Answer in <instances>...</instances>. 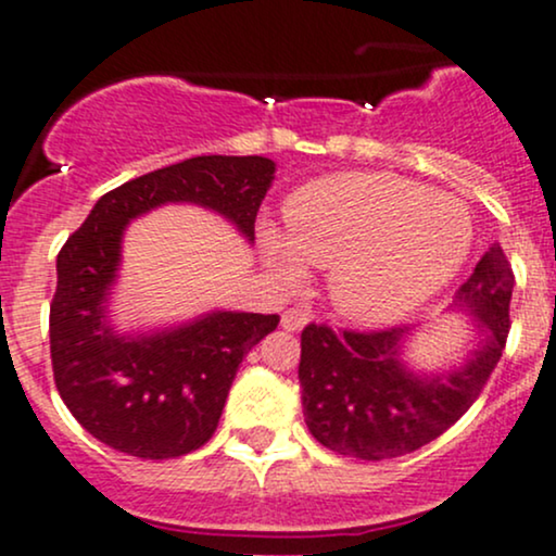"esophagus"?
<instances>
[{"label": "esophagus", "mask_w": 556, "mask_h": 556, "mask_svg": "<svg viewBox=\"0 0 556 556\" xmlns=\"http://www.w3.org/2000/svg\"><path fill=\"white\" fill-rule=\"evenodd\" d=\"M308 321H311V316L305 314V311H300V308H290V311H285V314H282V329L285 331H300Z\"/></svg>", "instance_id": "1"}]
</instances>
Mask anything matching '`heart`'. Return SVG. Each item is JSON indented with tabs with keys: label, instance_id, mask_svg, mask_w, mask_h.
Returning <instances> with one entry per match:
<instances>
[{
	"label": "heart",
	"instance_id": "heart-1",
	"mask_svg": "<svg viewBox=\"0 0 556 556\" xmlns=\"http://www.w3.org/2000/svg\"><path fill=\"white\" fill-rule=\"evenodd\" d=\"M473 235L460 198L389 172H340L295 190L287 232L264 225L258 245L285 285H298L305 264L329 266L337 314L361 327H387L457 277Z\"/></svg>",
	"mask_w": 556,
	"mask_h": 556
}]
</instances>
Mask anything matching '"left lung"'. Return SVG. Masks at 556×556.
I'll use <instances>...</instances> for the list:
<instances>
[{
    "label": "left lung",
    "instance_id": "8db88e82",
    "mask_svg": "<svg viewBox=\"0 0 556 556\" xmlns=\"http://www.w3.org/2000/svg\"><path fill=\"white\" fill-rule=\"evenodd\" d=\"M515 277L500 242L483 253L450 311L468 316L460 361L416 368L407 361L416 327L389 331L303 329L298 379L316 442L337 455L389 460L416 452L473 405L502 358Z\"/></svg>",
    "mask_w": 556,
    "mask_h": 556
}]
</instances>
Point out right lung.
Wrapping results in <instances>:
<instances>
[{"label":"right lung","mask_w":556,"mask_h":556,"mask_svg":"<svg viewBox=\"0 0 556 556\" xmlns=\"http://www.w3.org/2000/svg\"><path fill=\"white\" fill-rule=\"evenodd\" d=\"M277 164L266 156H195L119 185L56 256L49 311L60 397L91 437L125 455L169 460L212 439L242 355L279 316L214 308L188 321L119 329L112 298L130 222L167 203L219 214L248 245Z\"/></svg>","instance_id":"right-lung-1"}]
</instances>
